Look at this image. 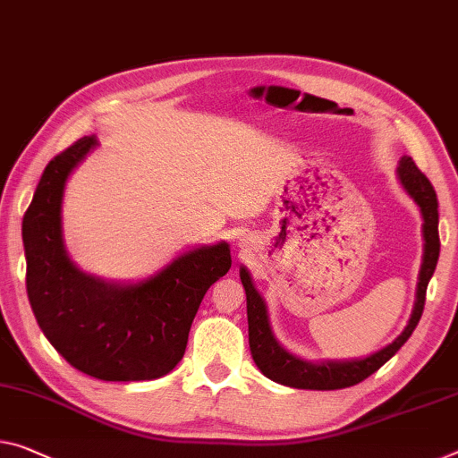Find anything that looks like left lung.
Returning <instances> with one entry per match:
<instances>
[{
  "instance_id": "8db88e82",
  "label": "left lung",
  "mask_w": 458,
  "mask_h": 458,
  "mask_svg": "<svg viewBox=\"0 0 458 458\" xmlns=\"http://www.w3.org/2000/svg\"><path fill=\"white\" fill-rule=\"evenodd\" d=\"M397 180L405 194L416 202L421 215V237H424V253H421V266L418 274L416 301L407 326L403 327L395 340L386 344L381 350L370 352L367 356L358 358H323V360H305L293 352H288L278 337L274 335L270 313L266 299L253 284L250 270L242 264L239 266V278L245 288V299H248V327H250V350L256 367L262 370L264 377L270 381L294 386V389H311V391H334L352 386L369 378L372 372L378 370L383 364L395 356V352L410 340L416 329L418 321L424 311L426 288L430 283L440 256V237H438V200L430 184V180L421 174L411 157L403 156L397 164Z\"/></svg>"
}]
</instances>
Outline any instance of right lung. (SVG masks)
Wrapping results in <instances>:
<instances>
[{
  "label": "right lung",
  "mask_w": 458,
  "mask_h": 458,
  "mask_svg": "<svg viewBox=\"0 0 458 458\" xmlns=\"http://www.w3.org/2000/svg\"><path fill=\"white\" fill-rule=\"evenodd\" d=\"M98 145L83 137L42 172L22 221L28 301L42 334L77 370L100 381H153L178 367L202 299L231 268V248L196 245L139 280L83 272L63 237V196Z\"/></svg>",
  "instance_id": "obj_1"
}]
</instances>
